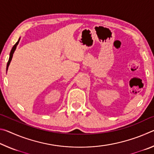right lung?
<instances>
[{"instance_id":"right-lung-1","label":"right lung","mask_w":154,"mask_h":154,"mask_svg":"<svg viewBox=\"0 0 154 154\" xmlns=\"http://www.w3.org/2000/svg\"><path fill=\"white\" fill-rule=\"evenodd\" d=\"M20 37L19 39H18V41H17V43L15 44V45H14V47H13L12 49H11V52H10V54H9V58L8 62H7V70H8V67H9V66L10 62H11V60H12V58H13V55H14V53L15 50V49H16L17 45H18V43H19V41H20Z\"/></svg>"}]
</instances>
